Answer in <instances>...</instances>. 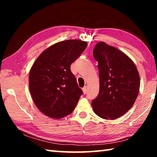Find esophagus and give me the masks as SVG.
<instances>
[{"instance_id":"34e87169","label":"esophagus","mask_w":157,"mask_h":157,"mask_svg":"<svg viewBox=\"0 0 157 157\" xmlns=\"http://www.w3.org/2000/svg\"><path fill=\"white\" fill-rule=\"evenodd\" d=\"M86 91H87V86H85L83 89H82V91H83V94H86Z\"/></svg>"}]
</instances>
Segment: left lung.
Segmentation results:
<instances>
[{"label":"left lung","instance_id":"left-lung-1","mask_svg":"<svg viewBox=\"0 0 157 157\" xmlns=\"http://www.w3.org/2000/svg\"><path fill=\"white\" fill-rule=\"evenodd\" d=\"M94 57L98 62L100 91L91 102L93 109L100 118L114 120L134 104L140 89L139 74L127 55L105 42L95 45Z\"/></svg>","mask_w":157,"mask_h":157}]
</instances>
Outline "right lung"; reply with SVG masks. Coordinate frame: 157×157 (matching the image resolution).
<instances>
[{
	"instance_id": "1",
	"label": "right lung",
	"mask_w": 157,
	"mask_h": 157,
	"mask_svg": "<svg viewBox=\"0 0 157 157\" xmlns=\"http://www.w3.org/2000/svg\"><path fill=\"white\" fill-rule=\"evenodd\" d=\"M87 42L70 39L48 48L29 73V89L34 104L45 115L59 119L75 108L81 95L71 65L86 49Z\"/></svg>"
}]
</instances>
